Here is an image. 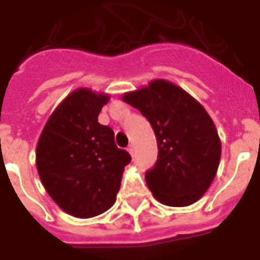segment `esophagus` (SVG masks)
I'll use <instances>...</instances> for the list:
<instances>
[{
  "label": "esophagus",
  "instance_id": "1",
  "mask_svg": "<svg viewBox=\"0 0 260 260\" xmlns=\"http://www.w3.org/2000/svg\"><path fill=\"white\" fill-rule=\"evenodd\" d=\"M128 152H129L131 156H134V153H135V147H134V145H129V146H128Z\"/></svg>",
  "mask_w": 260,
  "mask_h": 260
}]
</instances>
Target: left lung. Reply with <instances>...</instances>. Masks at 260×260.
I'll return each instance as SVG.
<instances>
[{
    "label": "left lung",
    "instance_id": "1",
    "mask_svg": "<svg viewBox=\"0 0 260 260\" xmlns=\"http://www.w3.org/2000/svg\"><path fill=\"white\" fill-rule=\"evenodd\" d=\"M122 99L146 117L156 135L157 161L145 175L154 198L175 207L199 201L214 180L221 156L217 129L203 106L164 79Z\"/></svg>",
    "mask_w": 260,
    "mask_h": 260
}]
</instances>
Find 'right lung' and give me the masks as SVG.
<instances>
[{
    "label": "right lung",
    "instance_id": "add662e5",
    "mask_svg": "<svg viewBox=\"0 0 260 260\" xmlns=\"http://www.w3.org/2000/svg\"><path fill=\"white\" fill-rule=\"evenodd\" d=\"M108 94L80 87L65 97L37 142L43 185L64 212L80 218L102 214L115 202L129 153L118 149L114 131L97 117Z\"/></svg>",
    "mask_w": 260,
    "mask_h": 260
}]
</instances>
